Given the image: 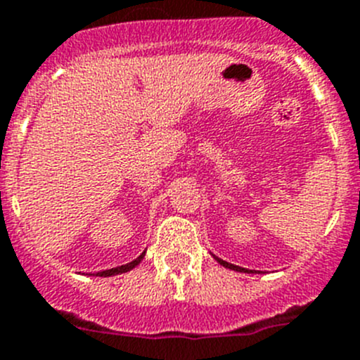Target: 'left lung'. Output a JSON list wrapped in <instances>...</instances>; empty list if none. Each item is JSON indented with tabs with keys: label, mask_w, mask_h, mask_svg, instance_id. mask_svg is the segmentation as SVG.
<instances>
[{
	"label": "left lung",
	"mask_w": 360,
	"mask_h": 360,
	"mask_svg": "<svg viewBox=\"0 0 360 360\" xmlns=\"http://www.w3.org/2000/svg\"><path fill=\"white\" fill-rule=\"evenodd\" d=\"M213 258H215L220 265H224V267H228V269H233V271H238V273H252V271H248V269H244V267H238V265L228 264V262L220 260V258H217V257H213Z\"/></svg>",
	"instance_id": "8db88e82"
}]
</instances>
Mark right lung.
Wrapping results in <instances>:
<instances>
[{
	"instance_id": "obj_1",
	"label": "right lung",
	"mask_w": 360,
	"mask_h": 360,
	"mask_svg": "<svg viewBox=\"0 0 360 360\" xmlns=\"http://www.w3.org/2000/svg\"><path fill=\"white\" fill-rule=\"evenodd\" d=\"M145 252H141L140 257L136 258V260L129 262V264L125 265H120V267H115V269H108V271H102V273H96L95 276H115V274H120V273H127V271H131V269H134L136 265L140 264L141 260H143Z\"/></svg>"
}]
</instances>
